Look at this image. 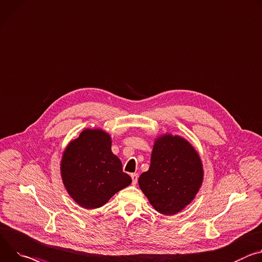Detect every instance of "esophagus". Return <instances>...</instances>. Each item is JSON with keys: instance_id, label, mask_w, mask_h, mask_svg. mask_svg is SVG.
<instances>
[{"instance_id": "34e87169", "label": "esophagus", "mask_w": 262, "mask_h": 262, "mask_svg": "<svg viewBox=\"0 0 262 262\" xmlns=\"http://www.w3.org/2000/svg\"><path fill=\"white\" fill-rule=\"evenodd\" d=\"M132 180H133V185H136L138 182V173H132L130 174Z\"/></svg>"}]
</instances>
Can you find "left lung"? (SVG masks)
<instances>
[{
  "label": "left lung",
  "instance_id": "8db88e82",
  "mask_svg": "<svg viewBox=\"0 0 262 262\" xmlns=\"http://www.w3.org/2000/svg\"><path fill=\"white\" fill-rule=\"evenodd\" d=\"M204 178L200 155L189 142L171 134L156 139L149 169L139 186L161 214L173 215L193 201Z\"/></svg>",
  "mask_w": 262,
  "mask_h": 262
}]
</instances>
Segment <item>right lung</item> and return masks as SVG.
Instances as JSON below:
<instances>
[{
  "label": "right lung",
  "instance_id": "add662e5",
  "mask_svg": "<svg viewBox=\"0 0 262 262\" xmlns=\"http://www.w3.org/2000/svg\"><path fill=\"white\" fill-rule=\"evenodd\" d=\"M60 173L69 195L85 209L102 207L132 183L121 161L112 152L111 136L99 128H86L70 142L62 154Z\"/></svg>",
  "mask_w": 262,
  "mask_h": 262
}]
</instances>
